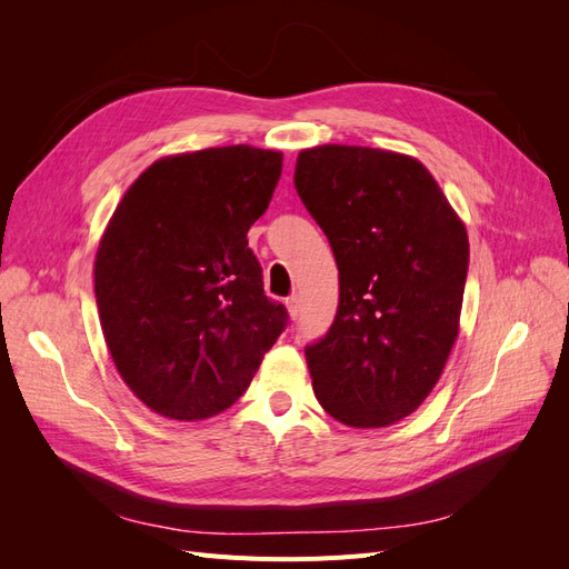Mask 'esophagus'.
Here are the masks:
<instances>
[{
    "label": "esophagus",
    "mask_w": 569,
    "mask_h": 569,
    "mask_svg": "<svg viewBox=\"0 0 569 569\" xmlns=\"http://www.w3.org/2000/svg\"><path fill=\"white\" fill-rule=\"evenodd\" d=\"M287 311H289V316L295 318V320L299 318V313H301V297H299V295L287 299Z\"/></svg>",
    "instance_id": "34e87169"
}]
</instances>
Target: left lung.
I'll use <instances>...</instances> for the list:
<instances>
[{"instance_id": "obj_1", "label": "left lung", "mask_w": 569, "mask_h": 569, "mask_svg": "<svg viewBox=\"0 0 569 569\" xmlns=\"http://www.w3.org/2000/svg\"><path fill=\"white\" fill-rule=\"evenodd\" d=\"M295 187L339 268L335 322L306 347L316 399L349 427L399 422L435 389L458 337L468 232L406 153L303 149Z\"/></svg>"}]
</instances>
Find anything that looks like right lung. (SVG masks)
I'll return each mask as SVG.
<instances>
[{"mask_svg":"<svg viewBox=\"0 0 569 569\" xmlns=\"http://www.w3.org/2000/svg\"><path fill=\"white\" fill-rule=\"evenodd\" d=\"M280 173L270 149L176 153L116 206L94 261L101 330L120 377L163 418L230 408L287 327L247 239Z\"/></svg>","mask_w":569,"mask_h":569,"instance_id":"add662e5","label":"right lung"}]
</instances>
